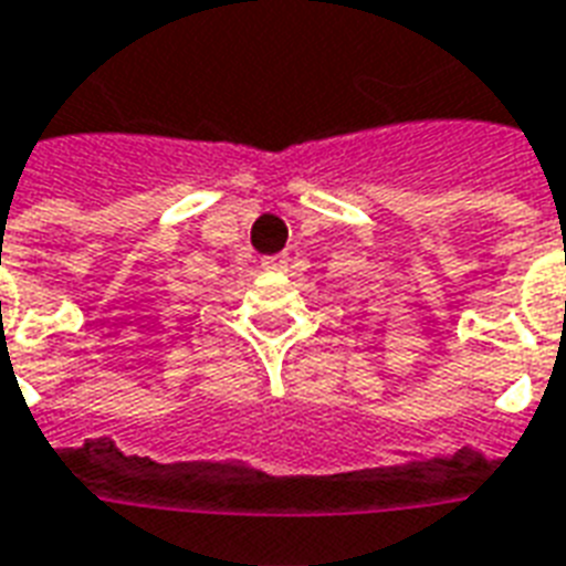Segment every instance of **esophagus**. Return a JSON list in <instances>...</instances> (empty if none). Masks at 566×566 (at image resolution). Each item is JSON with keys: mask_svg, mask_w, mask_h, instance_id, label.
Wrapping results in <instances>:
<instances>
[{"mask_svg": "<svg viewBox=\"0 0 566 566\" xmlns=\"http://www.w3.org/2000/svg\"><path fill=\"white\" fill-rule=\"evenodd\" d=\"M287 258H263V270H284Z\"/></svg>", "mask_w": 566, "mask_h": 566, "instance_id": "1", "label": "esophagus"}]
</instances>
